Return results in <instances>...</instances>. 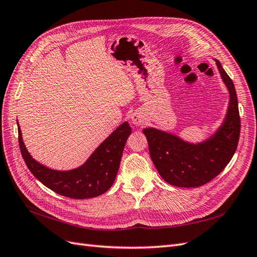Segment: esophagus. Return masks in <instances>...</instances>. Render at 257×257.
I'll return each mask as SVG.
<instances>
[{
  "instance_id": "obj_1",
  "label": "esophagus",
  "mask_w": 257,
  "mask_h": 257,
  "mask_svg": "<svg viewBox=\"0 0 257 257\" xmlns=\"http://www.w3.org/2000/svg\"><path fill=\"white\" fill-rule=\"evenodd\" d=\"M131 120H132V123H133L136 126L144 125V124H146V122H147L146 114L142 110H136L135 112L132 113Z\"/></svg>"
}]
</instances>
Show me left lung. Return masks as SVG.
I'll return each instance as SVG.
<instances>
[{
	"instance_id": "8db88e82",
	"label": "left lung",
	"mask_w": 257,
	"mask_h": 257,
	"mask_svg": "<svg viewBox=\"0 0 257 257\" xmlns=\"http://www.w3.org/2000/svg\"><path fill=\"white\" fill-rule=\"evenodd\" d=\"M215 64L229 93L227 112L214 134L193 144L155 127L143 132L150 157L160 176L180 188H197L219 175L235 154L240 135V116L235 85L216 59Z\"/></svg>"
}]
</instances>
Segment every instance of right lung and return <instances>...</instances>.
I'll list each match as a JSON object with an SVG mask.
<instances>
[{"instance_id": "add662e5", "label": "right lung", "mask_w": 257, "mask_h": 257, "mask_svg": "<svg viewBox=\"0 0 257 257\" xmlns=\"http://www.w3.org/2000/svg\"><path fill=\"white\" fill-rule=\"evenodd\" d=\"M131 133L128 123L123 122L93 151L81 166L71 170H57L41 164L31 157L22 141L18 124L20 151L30 172L51 191L75 199L96 197L111 188L118 174L124 146Z\"/></svg>"}]
</instances>
